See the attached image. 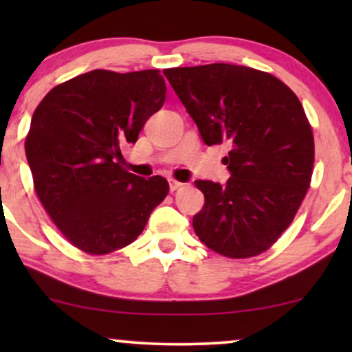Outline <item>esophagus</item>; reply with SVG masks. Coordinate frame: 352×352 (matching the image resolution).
I'll return each mask as SVG.
<instances>
[{
    "mask_svg": "<svg viewBox=\"0 0 352 352\" xmlns=\"http://www.w3.org/2000/svg\"><path fill=\"white\" fill-rule=\"evenodd\" d=\"M182 186H184V184H182V182L176 181V179H170V190H171V192L177 190V189H179V187H182Z\"/></svg>",
    "mask_w": 352,
    "mask_h": 352,
    "instance_id": "obj_1",
    "label": "esophagus"
}]
</instances>
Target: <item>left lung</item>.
<instances>
[{"label":"left lung","instance_id":"obj_1","mask_svg":"<svg viewBox=\"0 0 352 352\" xmlns=\"http://www.w3.org/2000/svg\"><path fill=\"white\" fill-rule=\"evenodd\" d=\"M206 146L228 144L224 186L195 181L205 205L195 234L228 258L266 252L292 224L314 165V138L296 94L266 72L234 64L163 72Z\"/></svg>","mask_w":352,"mask_h":352}]
</instances>
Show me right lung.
<instances>
[{"label": "right lung", "instance_id": "add662e5", "mask_svg": "<svg viewBox=\"0 0 352 352\" xmlns=\"http://www.w3.org/2000/svg\"><path fill=\"white\" fill-rule=\"evenodd\" d=\"M165 96L158 70H93L57 85L36 107L25 139L33 184L76 248L105 254L126 247L165 200V177L122 166V148L138 141Z\"/></svg>", "mask_w": 352, "mask_h": 352}]
</instances>
